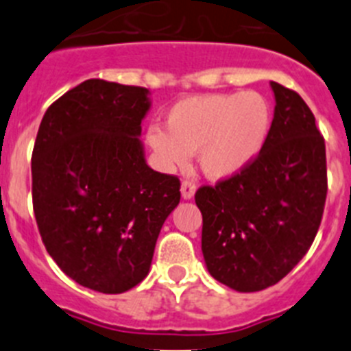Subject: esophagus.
Segmentation results:
<instances>
[{"mask_svg": "<svg viewBox=\"0 0 351 351\" xmlns=\"http://www.w3.org/2000/svg\"><path fill=\"white\" fill-rule=\"evenodd\" d=\"M195 191H197V186H195V182L184 181L181 184V197L184 198V200H191L195 195Z\"/></svg>", "mask_w": 351, "mask_h": 351, "instance_id": "34e87169", "label": "esophagus"}]
</instances>
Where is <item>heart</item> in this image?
Listing matches in <instances>:
<instances>
[{"label": "heart", "mask_w": 351, "mask_h": 351, "mask_svg": "<svg viewBox=\"0 0 351 351\" xmlns=\"http://www.w3.org/2000/svg\"><path fill=\"white\" fill-rule=\"evenodd\" d=\"M272 112L260 93L191 96L167 114V128L151 126L145 141L167 172L184 169L191 154L213 181L234 178L260 154Z\"/></svg>", "instance_id": "obj_1"}]
</instances>
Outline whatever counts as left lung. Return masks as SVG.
<instances>
[{
    "label": "left lung",
    "instance_id": "1",
    "mask_svg": "<svg viewBox=\"0 0 351 351\" xmlns=\"http://www.w3.org/2000/svg\"><path fill=\"white\" fill-rule=\"evenodd\" d=\"M274 119L255 161L202 186V253L214 280L237 291L272 287L311 247L327 197L325 142L306 101L271 82Z\"/></svg>",
    "mask_w": 351,
    "mask_h": 351
}]
</instances>
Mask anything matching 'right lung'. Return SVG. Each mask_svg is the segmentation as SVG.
I'll use <instances>...</instances> for the list:
<instances>
[{"label": "right lung", "instance_id": "1", "mask_svg": "<svg viewBox=\"0 0 351 351\" xmlns=\"http://www.w3.org/2000/svg\"><path fill=\"white\" fill-rule=\"evenodd\" d=\"M149 89L89 79L56 100L40 123L33 209L61 271L86 288L123 293L149 274L181 182L145 161L141 123Z\"/></svg>", "mask_w": 351, "mask_h": 351}]
</instances>
